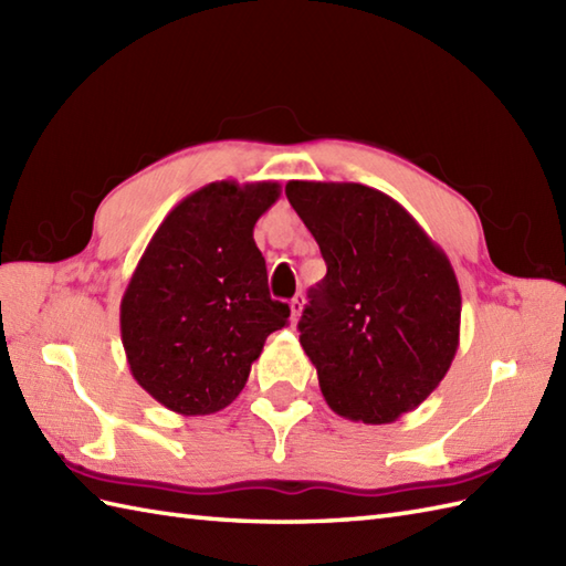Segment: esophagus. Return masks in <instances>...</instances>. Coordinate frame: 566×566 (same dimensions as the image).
I'll list each match as a JSON object with an SVG mask.
<instances>
[{"mask_svg": "<svg viewBox=\"0 0 566 566\" xmlns=\"http://www.w3.org/2000/svg\"><path fill=\"white\" fill-rule=\"evenodd\" d=\"M290 308H292V316H290V321L292 323H296L298 321V316H302V311H304V294H296L292 302H290Z\"/></svg>", "mask_w": 566, "mask_h": 566, "instance_id": "1", "label": "esophagus"}]
</instances>
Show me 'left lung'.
<instances>
[{
  "instance_id": "obj_1",
  "label": "left lung",
  "mask_w": 566,
  "mask_h": 566,
  "mask_svg": "<svg viewBox=\"0 0 566 566\" xmlns=\"http://www.w3.org/2000/svg\"><path fill=\"white\" fill-rule=\"evenodd\" d=\"M286 199L328 264L298 321L323 399L343 418L394 423L428 399L460 345L452 264L379 189L292 179Z\"/></svg>"
}]
</instances>
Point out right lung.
I'll return each instance as SVG.
<instances>
[{
    "instance_id": "1",
    "label": "right lung",
    "mask_w": 566,
    "mask_h": 566,
    "mask_svg": "<svg viewBox=\"0 0 566 566\" xmlns=\"http://www.w3.org/2000/svg\"><path fill=\"white\" fill-rule=\"evenodd\" d=\"M276 182L233 179L191 191L165 216L122 298L130 375L179 416L221 411L243 391L268 335L290 306L270 298L252 238L280 199Z\"/></svg>"
}]
</instances>
